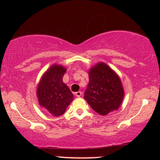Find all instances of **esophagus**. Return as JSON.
<instances>
[{"label":"esophagus","instance_id":"obj_1","mask_svg":"<svg viewBox=\"0 0 160 160\" xmlns=\"http://www.w3.org/2000/svg\"><path fill=\"white\" fill-rule=\"evenodd\" d=\"M75 95H76L77 97H80L82 95V92H75Z\"/></svg>","mask_w":160,"mask_h":160}]
</instances>
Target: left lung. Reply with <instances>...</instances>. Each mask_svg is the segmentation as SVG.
<instances>
[{"label": "left lung", "instance_id": "left-lung-1", "mask_svg": "<svg viewBox=\"0 0 160 160\" xmlns=\"http://www.w3.org/2000/svg\"><path fill=\"white\" fill-rule=\"evenodd\" d=\"M89 82L84 99L98 114L105 116L119 109L124 98L120 77L104 62H98L88 71Z\"/></svg>", "mask_w": 160, "mask_h": 160}]
</instances>
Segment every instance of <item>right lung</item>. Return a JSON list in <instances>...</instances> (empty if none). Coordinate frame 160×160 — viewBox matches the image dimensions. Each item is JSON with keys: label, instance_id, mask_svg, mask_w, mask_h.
Instances as JSON below:
<instances>
[{"label": "right lung", "instance_id": "obj_1", "mask_svg": "<svg viewBox=\"0 0 160 160\" xmlns=\"http://www.w3.org/2000/svg\"><path fill=\"white\" fill-rule=\"evenodd\" d=\"M66 71L62 65L54 64L42 75L37 87L38 103L53 117L63 114L74 100V95L62 80Z\"/></svg>", "mask_w": 160, "mask_h": 160}]
</instances>
